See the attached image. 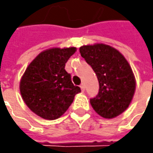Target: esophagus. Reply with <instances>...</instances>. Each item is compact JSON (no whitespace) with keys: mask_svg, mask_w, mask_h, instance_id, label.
Here are the masks:
<instances>
[{"mask_svg":"<svg viewBox=\"0 0 153 153\" xmlns=\"http://www.w3.org/2000/svg\"><path fill=\"white\" fill-rule=\"evenodd\" d=\"M80 88H81L82 91L84 92V90H85V85H84V83H81V85H80Z\"/></svg>","mask_w":153,"mask_h":153,"instance_id":"obj_1","label":"esophagus"}]
</instances>
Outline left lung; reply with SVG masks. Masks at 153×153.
Instances as JSON below:
<instances>
[{
  "label": "left lung",
  "instance_id": "8db88e82",
  "mask_svg": "<svg viewBox=\"0 0 153 153\" xmlns=\"http://www.w3.org/2000/svg\"><path fill=\"white\" fill-rule=\"evenodd\" d=\"M80 53L97 76L100 89L90 99L92 107L105 118H113L126 110L135 90L132 69L125 58L105 44L82 46Z\"/></svg>",
  "mask_w": 153,
  "mask_h": 153
}]
</instances>
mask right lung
I'll list each match as a JSON object with an SVG mask.
<instances>
[{
    "instance_id": "1",
    "label": "right lung",
    "mask_w": 153,
    "mask_h": 153,
    "mask_svg": "<svg viewBox=\"0 0 153 153\" xmlns=\"http://www.w3.org/2000/svg\"><path fill=\"white\" fill-rule=\"evenodd\" d=\"M75 52V48H51L41 53L27 67L20 82L21 95L39 117L48 120L59 118L81 92L65 69Z\"/></svg>"
}]
</instances>
